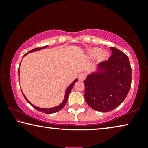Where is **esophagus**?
<instances>
[{
    "label": "esophagus",
    "mask_w": 148,
    "mask_h": 148,
    "mask_svg": "<svg viewBox=\"0 0 148 148\" xmlns=\"http://www.w3.org/2000/svg\"><path fill=\"white\" fill-rule=\"evenodd\" d=\"M86 74L85 73H81L78 76L79 80H80V81H84V80L86 79Z\"/></svg>",
    "instance_id": "1"
}]
</instances>
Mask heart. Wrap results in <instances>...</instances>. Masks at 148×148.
Returning <instances> with one entry per match:
<instances>
[{
	"label": "heart",
	"instance_id": "1",
	"mask_svg": "<svg viewBox=\"0 0 148 148\" xmlns=\"http://www.w3.org/2000/svg\"><path fill=\"white\" fill-rule=\"evenodd\" d=\"M89 55L90 56L92 57H95L98 56L99 60L100 61H104V59L107 58L108 54L106 52H101V49L99 48V47H94V48H92L89 51Z\"/></svg>",
	"mask_w": 148,
	"mask_h": 148
}]
</instances>
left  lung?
<instances>
[{
	"label": "left lung",
	"mask_w": 148,
	"mask_h": 148,
	"mask_svg": "<svg viewBox=\"0 0 148 148\" xmlns=\"http://www.w3.org/2000/svg\"><path fill=\"white\" fill-rule=\"evenodd\" d=\"M110 49L112 56L99 64L106 72L92 73L84 82L86 102L99 112H109L119 106L131 86L132 69L128 56L116 47Z\"/></svg>",
	"instance_id": "obj_1"
}]
</instances>
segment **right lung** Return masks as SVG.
Segmentation results:
<instances>
[{
    "instance_id": "obj_1",
    "label": "right lung",
    "mask_w": 148,
    "mask_h": 148,
    "mask_svg": "<svg viewBox=\"0 0 148 148\" xmlns=\"http://www.w3.org/2000/svg\"><path fill=\"white\" fill-rule=\"evenodd\" d=\"M47 46L42 47H36V48H34V49H33L31 50V51H29L27 53L25 54L24 56H25V55L28 54L29 53H31V52H33V51H38V50H40V49H44V48H45V47H46ZM18 72L19 73V69L18 70ZM77 81V79H75L74 81L73 82H72V83L68 87V88H67L66 91V92H65V96H64V101H62V103H61V104H59V106H56V107H54V108H38V107H37V106H34L33 104H31V102H30L28 101V99H27L26 98L23 92H22V93H23V96H24V97H25V99H26L27 102H28V103H29L30 104H31V106L34 108H35L36 110H38V111L41 112H42V113H45V114H53V113H56V112H59V110H61V109L63 108L64 106H65V105H66V102H67V101H68L69 95L70 92H71V90H72V87H74V84L76 83V82Z\"/></svg>"
}]
</instances>
